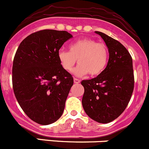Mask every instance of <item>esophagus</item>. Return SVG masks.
Returning <instances> with one entry per match:
<instances>
[{"instance_id": "1", "label": "esophagus", "mask_w": 149, "mask_h": 149, "mask_svg": "<svg viewBox=\"0 0 149 149\" xmlns=\"http://www.w3.org/2000/svg\"><path fill=\"white\" fill-rule=\"evenodd\" d=\"M74 83H76V84H78V83H79V82H80V80H79V79H77V78H74Z\"/></svg>"}]
</instances>
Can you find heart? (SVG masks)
Here are the masks:
<instances>
[{
	"label": "heart",
	"mask_w": 149,
	"mask_h": 149,
	"mask_svg": "<svg viewBox=\"0 0 149 149\" xmlns=\"http://www.w3.org/2000/svg\"><path fill=\"white\" fill-rule=\"evenodd\" d=\"M70 51H60L58 61L64 70L70 72L77 59L79 64L73 73L77 76H83L89 73L92 76L101 74L107 65L109 50L102 42H97L91 38L78 40L70 44Z\"/></svg>",
	"instance_id": "1"
}]
</instances>
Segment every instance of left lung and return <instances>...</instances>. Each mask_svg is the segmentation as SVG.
<instances>
[{
	"label": "left lung",
	"mask_w": 149,
	"mask_h": 149,
	"mask_svg": "<svg viewBox=\"0 0 149 149\" xmlns=\"http://www.w3.org/2000/svg\"><path fill=\"white\" fill-rule=\"evenodd\" d=\"M105 42L109 54L105 70L96 77L82 80V104L87 115L99 123L117 119L127 106L134 88L132 59L123 44L95 31Z\"/></svg>",
	"instance_id": "obj_1"
}]
</instances>
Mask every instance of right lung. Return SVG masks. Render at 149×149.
Returning a JSON list of instances; mask_svg holds the SVG:
<instances>
[{"label":"right lung","mask_w":149,"mask_h":149,"mask_svg":"<svg viewBox=\"0 0 149 149\" xmlns=\"http://www.w3.org/2000/svg\"><path fill=\"white\" fill-rule=\"evenodd\" d=\"M67 31L43 29L24 38L16 52L12 83L24 112L40 125L52 124L64 112L73 77L58 58L63 44L72 38Z\"/></svg>","instance_id":"add662e5"}]
</instances>
